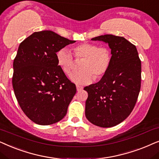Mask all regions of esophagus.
<instances>
[{
	"instance_id": "1",
	"label": "esophagus",
	"mask_w": 159,
	"mask_h": 159,
	"mask_svg": "<svg viewBox=\"0 0 159 159\" xmlns=\"http://www.w3.org/2000/svg\"><path fill=\"white\" fill-rule=\"evenodd\" d=\"M76 89H77V91H78V92H79V91H81L82 89H83L84 87H83V86H81L76 85Z\"/></svg>"
}]
</instances>
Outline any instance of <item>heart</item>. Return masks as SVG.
<instances>
[{"instance_id": "obj_1", "label": "heart", "mask_w": 159, "mask_h": 159, "mask_svg": "<svg viewBox=\"0 0 159 159\" xmlns=\"http://www.w3.org/2000/svg\"><path fill=\"white\" fill-rule=\"evenodd\" d=\"M73 56L82 60L79 64L81 70L71 74L70 79L76 84H86L93 78L99 81L106 75L112 62L111 50L105 46L97 43H83L73 46ZM57 62L65 74L69 75L74 68V58L68 50L62 48L57 52Z\"/></svg>"}]
</instances>
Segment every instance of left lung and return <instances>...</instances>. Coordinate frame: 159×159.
I'll use <instances>...</instances> for the list:
<instances>
[{"instance_id": "1", "label": "left lung", "mask_w": 159, "mask_h": 159, "mask_svg": "<svg viewBox=\"0 0 159 159\" xmlns=\"http://www.w3.org/2000/svg\"><path fill=\"white\" fill-rule=\"evenodd\" d=\"M92 41L108 43L112 62L106 75L86 86L85 115L97 126L112 127L124 120L134 109L141 86V61L134 44L121 36L99 35Z\"/></svg>"}]
</instances>
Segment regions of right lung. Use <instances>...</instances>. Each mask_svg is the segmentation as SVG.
Segmentation results:
<instances>
[{
  "mask_svg": "<svg viewBox=\"0 0 159 159\" xmlns=\"http://www.w3.org/2000/svg\"><path fill=\"white\" fill-rule=\"evenodd\" d=\"M75 41L51 30L35 32L19 46L12 84L19 105L31 120L50 125L66 115L76 93L57 62V52Z\"/></svg>",
  "mask_w": 159,
  "mask_h": 159,
  "instance_id": "add662e5",
  "label": "right lung"
}]
</instances>
